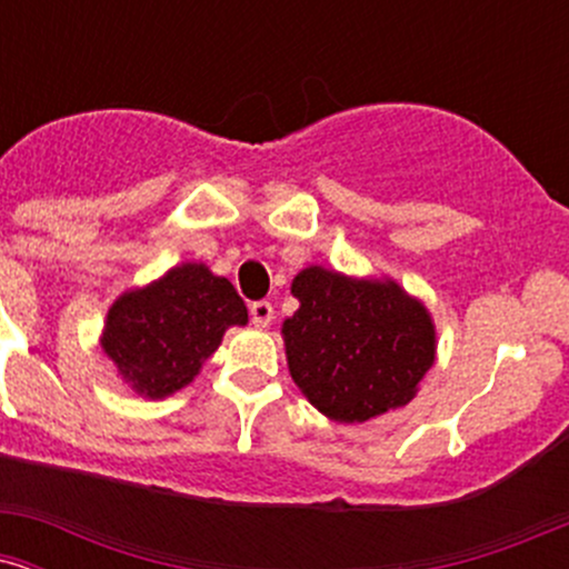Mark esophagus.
Here are the masks:
<instances>
[{
	"instance_id": "esophagus-1",
	"label": "esophagus",
	"mask_w": 569,
	"mask_h": 569,
	"mask_svg": "<svg viewBox=\"0 0 569 569\" xmlns=\"http://www.w3.org/2000/svg\"><path fill=\"white\" fill-rule=\"evenodd\" d=\"M248 312H251V323L257 326V329H264V326H270V321H272V305L270 302H253L251 307H248Z\"/></svg>"
}]
</instances>
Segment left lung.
I'll return each mask as SVG.
<instances>
[{"label": "left lung", "instance_id": "1", "mask_svg": "<svg viewBox=\"0 0 569 569\" xmlns=\"http://www.w3.org/2000/svg\"><path fill=\"white\" fill-rule=\"evenodd\" d=\"M299 310L283 321L291 380L321 415L367 422L407 407L436 361V329L396 280H358L307 267L291 283Z\"/></svg>", "mask_w": 569, "mask_h": 569}]
</instances>
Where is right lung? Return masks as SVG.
Wrapping results in <instances>:
<instances>
[{
	"mask_svg": "<svg viewBox=\"0 0 569 569\" xmlns=\"http://www.w3.org/2000/svg\"><path fill=\"white\" fill-rule=\"evenodd\" d=\"M246 323L248 310L230 280L187 262L122 293L107 312L101 348L136 393L166 398L194 380L230 326Z\"/></svg>",
	"mask_w": 569,
	"mask_h": 569,
	"instance_id": "obj_1",
	"label": "right lung"
}]
</instances>
